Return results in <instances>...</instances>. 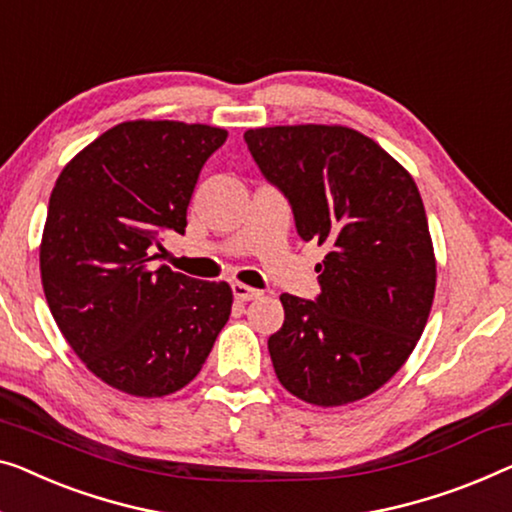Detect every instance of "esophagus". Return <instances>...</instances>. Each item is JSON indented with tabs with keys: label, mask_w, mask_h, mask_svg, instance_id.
Returning <instances> with one entry per match:
<instances>
[{
	"label": "esophagus",
	"mask_w": 512,
	"mask_h": 512,
	"mask_svg": "<svg viewBox=\"0 0 512 512\" xmlns=\"http://www.w3.org/2000/svg\"><path fill=\"white\" fill-rule=\"evenodd\" d=\"M233 295H235V300L238 302H249V300H256V298H261V291H256V288H251V286H247V284H233Z\"/></svg>",
	"instance_id": "obj_1"
}]
</instances>
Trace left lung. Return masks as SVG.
I'll use <instances>...</instances> for the list:
<instances>
[{
    "label": "left lung",
    "instance_id": "left-lung-1",
    "mask_svg": "<svg viewBox=\"0 0 512 512\" xmlns=\"http://www.w3.org/2000/svg\"><path fill=\"white\" fill-rule=\"evenodd\" d=\"M244 140L291 203L300 238L328 249L316 302L279 298L274 374L307 404L358 402L402 369L432 311L436 258L420 191L379 143L339 124L249 129Z\"/></svg>",
    "mask_w": 512,
    "mask_h": 512
}]
</instances>
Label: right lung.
<instances>
[{
  "mask_svg": "<svg viewBox=\"0 0 512 512\" xmlns=\"http://www.w3.org/2000/svg\"><path fill=\"white\" fill-rule=\"evenodd\" d=\"M228 131L131 120L59 173L39 247L59 332L110 388L166 397L196 379L233 307L226 281L154 268L161 235L187 228L198 173Z\"/></svg>",
  "mask_w": 512,
  "mask_h": 512,
  "instance_id": "1",
  "label": "right lung"
}]
</instances>
